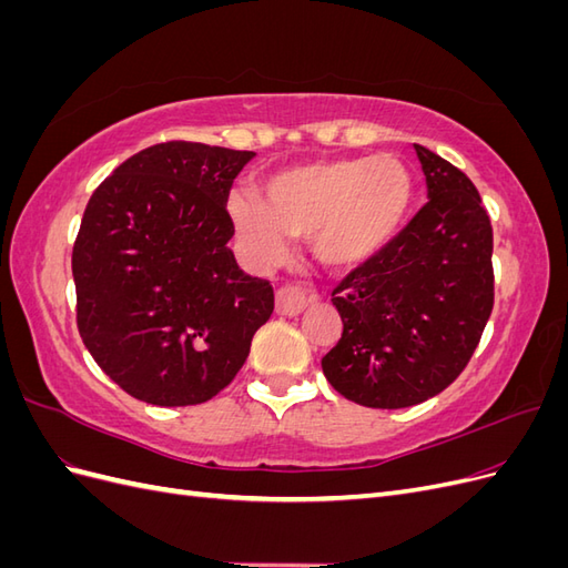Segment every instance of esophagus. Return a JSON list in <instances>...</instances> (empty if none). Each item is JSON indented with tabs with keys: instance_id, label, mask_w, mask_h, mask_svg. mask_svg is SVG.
Instances as JSON below:
<instances>
[{
	"instance_id": "34e87169",
	"label": "esophagus",
	"mask_w": 568,
	"mask_h": 568,
	"mask_svg": "<svg viewBox=\"0 0 568 568\" xmlns=\"http://www.w3.org/2000/svg\"><path fill=\"white\" fill-rule=\"evenodd\" d=\"M311 301H315V296ZM305 305H307V298L298 286L284 284L277 288V294H274V311H277V315L294 317V315L303 313Z\"/></svg>"
}]
</instances>
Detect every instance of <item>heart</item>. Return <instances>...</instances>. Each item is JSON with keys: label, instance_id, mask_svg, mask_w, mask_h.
Listing matches in <instances>:
<instances>
[{"label": "heart", "instance_id": "obj_1", "mask_svg": "<svg viewBox=\"0 0 568 568\" xmlns=\"http://www.w3.org/2000/svg\"><path fill=\"white\" fill-rule=\"evenodd\" d=\"M415 184L407 165L379 153L277 170L261 184V199L232 194L227 213L255 263L288 251V234L313 239L315 253L334 270H353L379 255L400 234Z\"/></svg>", "mask_w": 568, "mask_h": 568}]
</instances>
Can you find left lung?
Here are the masks:
<instances>
[{"instance_id":"left-lung-1","label":"left lung","mask_w":568,"mask_h":568,"mask_svg":"<svg viewBox=\"0 0 568 568\" xmlns=\"http://www.w3.org/2000/svg\"><path fill=\"white\" fill-rule=\"evenodd\" d=\"M428 203L332 294L343 322L322 372L343 398L419 405L467 367L493 313V227L471 180L415 144Z\"/></svg>"}]
</instances>
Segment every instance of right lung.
Instances as JSON below:
<instances>
[{
	"label": "right lung",
	"instance_id": "add662e5",
	"mask_svg": "<svg viewBox=\"0 0 568 568\" xmlns=\"http://www.w3.org/2000/svg\"><path fill=\"white\" fill-rule=\"evenodd\" d=\"M255 156L196 142L134 153L97 186L73 246L78 329L132 398L211 400L246 363L272 286L236 265L227 196Z\"/></svg>",
	"mask_w": 568,
	"mask_h": 568
}]
</instances>
